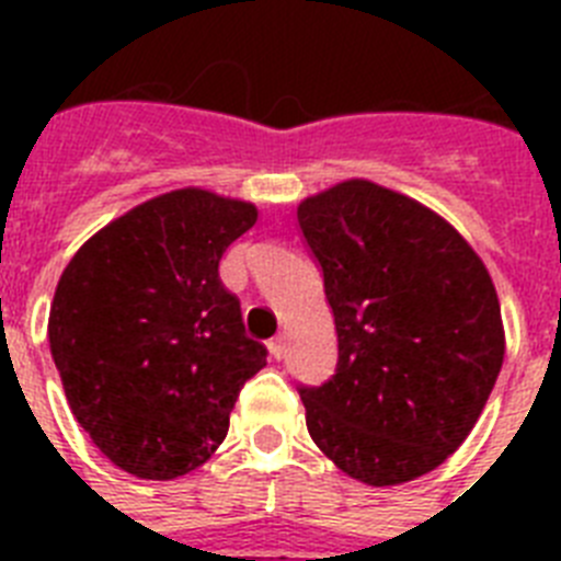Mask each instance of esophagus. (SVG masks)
<instances>
[{"mask_svg":"<svg viewBox=\"0 0 561 561\" xmlns=\"http://www.w3.org/2000/svg\"><path fill=\"white\" fill-rule=\"evenodd\" d=\"M270 354L275 356V359H284L286 356V340L280 334L275 336V340H270Z\"/></svg>","mask_w":561,"mask_h":561,"instance_id":"esophagus-1","label":"esophagus"}]
</instances>
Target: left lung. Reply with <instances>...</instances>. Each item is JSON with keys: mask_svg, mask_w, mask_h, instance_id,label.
Listing matches in <instances>:
<instances>
[{"mask_svg": "<svg viewBox=\"0 0 561 561\" xmlns=\"http://www.w3.org/2000/svg\"><path fill=\"white\" fill-rule=\"evenodd\" d=\"M297 225L340 351L329 381L297 388L309 435L368 485L433 472L472 433L503 368L483 261L438 213L368 180L300 202Z\"/></svg>", "mask_w": 561, "mask_h": 561, "instance_id": "1", "label": "left lung"}]
</instances>
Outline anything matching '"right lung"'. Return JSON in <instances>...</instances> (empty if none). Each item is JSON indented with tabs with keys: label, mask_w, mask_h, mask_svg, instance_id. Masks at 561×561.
<instances>
[{
	"label": "right lung",
	"mask_w": 561,
	"mask_h": 561,
	"mask_svg": "<svg viewBox=\"0 0 561 561\" xmlns=\"http://www.w3.org/2000/svg\"><path fill=\"white\" fill-rule=\"evenodd\" d=\"M257 221L250 202L162 193L72 255L49 306V351L72 415L123 472L173 480L205 463L266 365L219 261Z\"/></svg>",
	"instance_id": "obj_1"
}]
</instances>
